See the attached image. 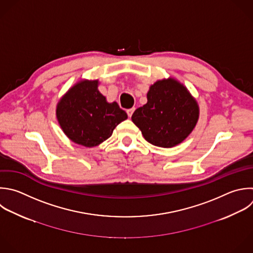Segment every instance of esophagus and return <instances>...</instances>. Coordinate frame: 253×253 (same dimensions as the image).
Returning <instances> with one entry per match:
<instances>
[{"label":"esophagus","mask_w":253,"mask_h":253,"mask_svg":"<svg viewBox=\"0 0 253 253\" xmlns=\"http://www.w3.org/2000/svg\"><path fill=\"white\" fill-rule=\"evenodd\" d=\"M133 112H134V108H131V109H128V110H126V113H127V116L130 118L131 116H132V114H133Z\"/></svg>","instance_id":"esophagus-1"}]
</instances>
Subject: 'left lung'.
Here are the masks:
<instances>
[{"label":"left lung","mask_w":253,"mask_h":253,"mask_svg":"<svg viewBox=\"0 0 253 253\" xmlns=\"http://www.w3.org/2000/svg\"><path fill=\"white\" fill-rule=\"evenodd\" d=\"M199 114L198 103L188 89L168 78L150 86L147 103L134 111L131 121L149 143L170 148L188 137Z\"/></svg>","instance_id":"left-lung-1"}]
</instances>
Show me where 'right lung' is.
Returning <instances> with one entry per match:
<instances>
[{
    "mask_svg": "<svg viewBox=\"0 0 253 253\" xmlns=\"http://www.w3.org/2000/svg\"><path fill=\"white\" fill-rule=\"evenodd\" d=\"M98 80L75 84L56 106L63 132L75 143L94 147L108 139L115 127L127 119L117 102L108 103L98 90Z\"/></svg>",
    "mask_w": 253,
    "mask_h": 253,
    "instance_id": "obj_1",
    "label": "right lung"
}]
</instances>
